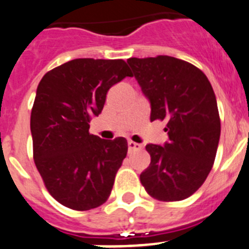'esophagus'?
Masks as SVG:
<instances>
[{"label": "esophagus", "instance_id": "esophagus-1", "mask_svg": "<svg viewBox=\"0 0 249 249\" xmlns=\"http://www.w3.org/2000/svg\"><path fill=\"white\" fill-rule=\"evenodd\" d=\"M127 146H129V151H135V150H141V145L138 144V142H134V141L130 140L127 142Z\"/></svg>", "mask_w": 249, "mask_h": 249}]
</instances>
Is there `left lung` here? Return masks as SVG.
I'll use <instances>...</instances> for the list:
<instances>
[{"mask_svg":"<svg viewBox=\"0 0 249 249\" xmlns=\"http://www.w3.org/2000/svg\"><path fill=\"white\" fill-rule=\"evenodd\" d=\"M151 104L150 120H166L169 141L149 144L151 162L141 185L163 202L185 200L200 189L213 166L221 120L211 83L201 69L169 55L129 58Z\"/></svg>","mask_w":249,"mask_h":249,"instance_id":"left-lung-1","label":"left lung"}]
</instances>
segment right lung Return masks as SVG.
<instances>
[{"mask_svg":"<svg viewBox=\"0 0 249 249\" xmlns=\"http://www.w3.org/2000/svg\"><path fill=\"white\" fill-rule=\"evenodd\" d=\"M133 73L123 59L78 58L47 71L31 113L33 159L46 189L60 205L88 211L108 200L126 156L124 138L89 133L109 89Z\"/></svg>","mask_w":249,"mask_h":249,"instance_id":"add662e5","label":"right lung"}]
</instances>
